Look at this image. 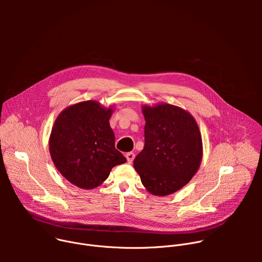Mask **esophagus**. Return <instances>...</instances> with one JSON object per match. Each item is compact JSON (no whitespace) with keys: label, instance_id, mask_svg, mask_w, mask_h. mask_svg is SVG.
<instances>
[{"label":"esophagus","instance_id":"34e87169","mask_svg":"<svg viewBox=\"0 0 262 262\" xmlns=\"http://www.w3.org/2000/svg\"><path fill=\"white\" fill-rule=\"evenodd\" d=\"M125 158H126V160H127V163H128V164H132L133 161H134V159H135V154H134V152H127V154L125 155Z\"/></svg>","mask_w":262,"mask_h":262}]
</instances>
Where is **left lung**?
Returning <instances> with one entry per match:
<instances>
[{
    "mask_svg": "<svg viewBox=\"0 0 262 262\" xmlns=\"http://www.w3.org/2000/svg\"><path fill=\"white\" fill-rule=\"evenodd\" d=\"M142 112L145 144L134 167L149 193L167 196L180 190L198 171L201 134L194 117L179 106L143 105Z\"/></svg>",
    "mask_w": 262,
    "mask_h": 262,
    "instance_id": "left-lung-1",
    "label": "left lung"
}]
</instances>
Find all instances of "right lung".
<instances>
[{"label":"right lung","instance_id":"obj_1","mask_svg":"<svg viewBox=\"0 0 262 262\" xmlns=\"http://www.w3.org/2000/svg\"><path fill=\"white\" fill-rule=\"evenodd\" d=\"M112 113V107L87 100L63 110L54 123L49 143L52 160L58 171L81 189L96 188L112 168L126 162L115 148L108 122Z\"/></svg>","mask_w":262,"mask_h":262}]
</instances>
